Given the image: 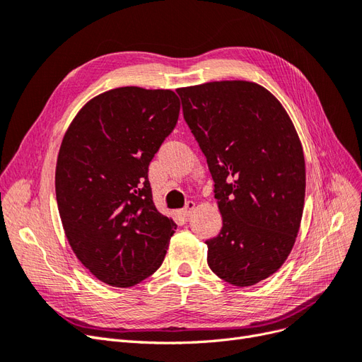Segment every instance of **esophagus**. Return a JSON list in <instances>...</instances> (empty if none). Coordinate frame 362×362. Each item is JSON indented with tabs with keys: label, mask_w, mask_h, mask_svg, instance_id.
<instances>
[{
	"label": "esophagus",
	"mask_w": 362,
	"mask_h": 362,
	"mask_svg": "<svg viewBox=\"0 0 362 362\" xmlns=\"http://www.w3.org/2000/svg\"><path fill=\"white\" fill-rule=\"evenodd\" d=\"M194 208H196V204H194L193 201H189L187 204H185V206L182 208V210L180 211V214H181L184 218H187V217L193 213Z\"/></svg>",
	"instance_id": "esophagus-1"
}]
</instances>
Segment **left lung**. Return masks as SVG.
Instances as JSON below:
<instances>
[{
    "mask_svg": "<svg viewBox=\"0 0 362 362\" xmlns=\"http://www.w3.org/2000/svg\"><path fill=\"white\" fill-rule=\"evenodd\" d=\"M208 163L223 226L206 240V262L237 287L273 275L294 246L305 202V158L288 113L252 81L177 90Z\"/></svg>",
    "mask_w": 362,
    "mask_h": 362,
    "instance_id": "8db88e82",
    "label": "left lung"
}]
</instances>
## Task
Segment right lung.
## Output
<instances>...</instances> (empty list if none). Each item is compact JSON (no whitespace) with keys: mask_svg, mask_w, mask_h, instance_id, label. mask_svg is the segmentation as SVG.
<instances>
[{"mask_svg":"<svg viewBox=\"0 0 362 362\" xmlns=\"http://www.w3.org/2000/svg\"><path fill=\"white\" fill-rule=\"evenodd\" d=\"M172 90L117 87L76 113L56 166V198L74 254L95 278L128 288L154 273L177 225L152 201L148 168L177 125Z\"/></svg>","mask_w":362,"mask_h":362,"instance_id":"add662e5","label":"right lung"}]
</instances>
